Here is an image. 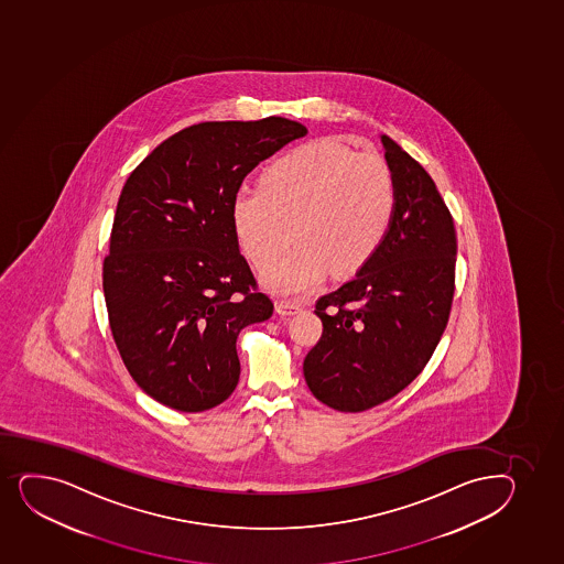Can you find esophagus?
I'll list each match as a JSON object with an SVG mask.
<instances>
[{"instance_id":"34e87169","label":"esophagus","mask_w":564,"mask_h":564,"mask_svg":"<svg viewBox=\"0 0 564 564\" xmlns=\"http://www.w3.org/2000/svg\"><path fill=\"white\" fill-rule=\"evenodd\" d=\"M300 310H302V305L297 302H291V300H278L275 302V311H278L279 315H296Z\"/></svg>"}]
</instances>
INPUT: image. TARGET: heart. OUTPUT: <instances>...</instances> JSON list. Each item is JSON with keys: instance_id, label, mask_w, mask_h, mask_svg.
<instances>
[{"instance_id": "b5f03b06", "label": "heart", "mask_w": 564, "mask_h": 564, "mask_svg": "<svg viewBox=\"0 0 564 564\" xmlns=\"http://www.w3.org/2000/svg\"><path fill=\"white\" fill-rule=\"evenodd\" d=\"M397 189L388 164L375 152L322 138L278 158L259 188H242L232 219L243 253L259 270L272 267L289 242L294 248L264 275L273 291L315 289L327 270L348 275L370 261L388 235Z\"/></svg>"}]
</instances>
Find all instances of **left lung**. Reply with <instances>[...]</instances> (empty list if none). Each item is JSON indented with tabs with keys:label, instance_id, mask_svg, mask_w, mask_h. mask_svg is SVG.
I'll list each match as a JSON object with an SVG mask.
<instances>
[{
	"label": "left lung",
	"instance_id": "1",
	"mask_svg": "<svg viewBox=\"0 0 564 564\" xmlns=\"http://www.w3.org/2000/svg\"><path fill=\"white\" fill-rule=\"evenodd\" d=\"M397 189L382 246L358 275L318 297L322 337L303 361L311 393L339 412H365L421 375L455 296L456 230L432 176L382 135Z\"/></svg>",
	"mask_w": 564,
	"mask_h": 564
}]
</instances>
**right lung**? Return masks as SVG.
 <instances>
[{"mask_svg": "<svg viewBox=\"0 0 564 564\" xmlns=\"http://www.w3.org/2000/svg\"><path fill=\"white\" fill-rule=\"evenodd\" d=\"M307 128L285 117L199 122L130 173L104 259L109 327L128 372L178 412L218 406L240 378L237 339L268 321L238 249L232 200L248 173Z\"/></svg>", "mask_w": 564, "mask_h": 564, "instance_id": "obj_1", "label": "right lung"}]
</instances>
